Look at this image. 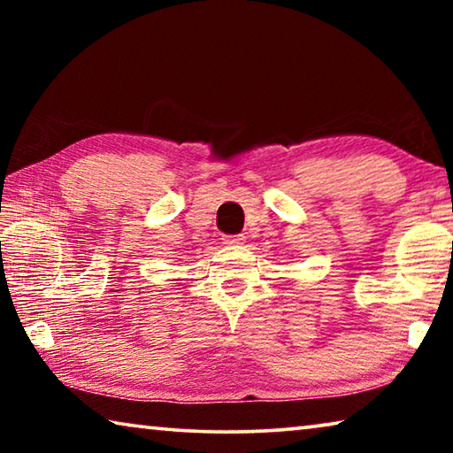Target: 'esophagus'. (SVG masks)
<instances>
[{
    "mask_svg": "<svg viewBox=\"0 0 453 453\" xmlns=\"http://www.w3.org/2000/svg\"><path fill=\"white\" fill-rule=\"evenodd\" d=\"M243 240H245V237L240 235V234H237V235H224L226 245H240V243H243Z\"/></svg>",
    "mask_w": 453,
    "mask_h": 453,
    "instance_id": "1",
    "label": "esophagus"
}]
</instances>
